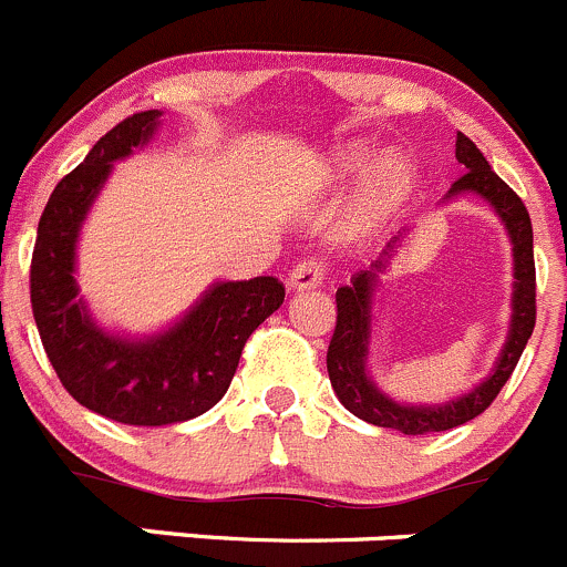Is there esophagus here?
I'll return each instance as SVG.
<instances>
[{"instance_id":"34e87169","label":"esophagus","mask_w":567,"mask_h":567,"mask_svg":"<svg viewBox=\"0 0 567 567\" xmlns=\"http://www.w3.org/2000/svg\"><path fill=\"white\" fill-rule=\"evenodd\" d=\"M322 281H324V265L317 259L300 261V265H295V270L289 272V286L297 291L317 289Z\"/></svg>"}]
</instances>
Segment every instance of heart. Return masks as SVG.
<instances>
[{
	"label": "heart",
	"mask_w": 567,
	"mask_h": 567,
	"mask_svg": "<svg viewBox=\"0 0 567 567\" xmlns=\"http://www.w3.org/2000/svg\"><path fill=\"white\" fill-rule=\"evenodd\" d=\"M369 154L367 151H344L336 156L333 173L336 178H350L367 167ZM413 184V167L408 165L402 156H385L372 173H369L367 184H363L361 195V212L369 220H380V217L391 215L402 200L408 198Z\"/></svg>",
	"instance_id": "b5f03b06"
}]
</instances>
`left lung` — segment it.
<instances>
[{
  "mask_svg": "<svg viewBox=\"0 0 567 567\" xmlns=\"http://www.w3.org/2000/svg\"><path fill=\"white\" fill-rule=\"evenodd\" d=\"M455 156L461 165H466V173L452 184L446 198H457L463 193H476L480 198H485L493 212L502 217L509 243H513V319H509L507 341H504V350L498 352L493 372L468 394L444 402V405H402V402L385 396L369 378L367 355L369 336H372V291L378 286V272L385 270L389 259L400 248V237L391 239L372 270H361L350 286H341L336 291V330L328 347L330 385L352 416L378 424V427L400 430L405 435L444 433V430L461 427L480 416L509 380L532 330H535V250H532L529 212H526L524 200L491 171L482 151L463 132H457Z\"/></svg>",
  "mask_w": 567,
  "mask_h": 567,
  "instance_id": "obj_1",
  "label": "left lung"
}]
</instances>
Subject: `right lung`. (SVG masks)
I'll return each instance as SVG.
<instances>
[{
	"instance_id": "add662e5",
	"label": "right lung",
	"mask_w": 567,
	"mask_h": 567,
	"mask_svg": "<svg viewBox=\"0 0 567 567\" xmlns=\"http://www.w3.org/2000/svg\"><path fill=\"white\" fill-rule=\"evenodd\" d=\"M159 115H128L60 178L38 223L30 267L32 313L60 383L87 411L134 427L187 422L215 408L231 385L245 341L286 295L272 276L212 284L176 324L145 339H126L93 322L76 284L82 223L112 162L143 148Z\"/></svg>"
}]
</instances>
